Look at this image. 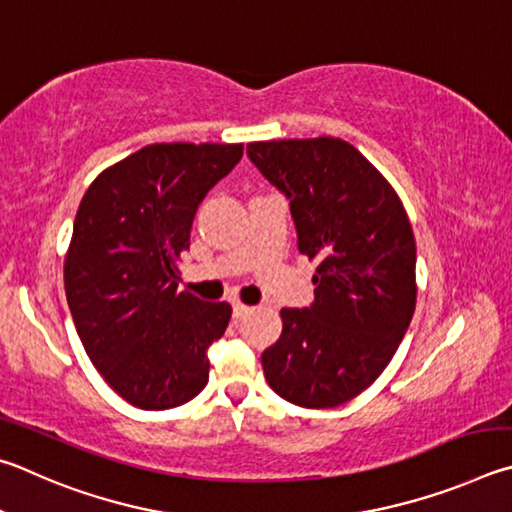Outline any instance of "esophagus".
Listing matches in <instances>:
<instances>
[{
	"instance_id": "esophagus-1",
	"label": "esophagus",
	"mask_w": 512,
	"mask_h": 512,
	"mask_svg": "<svg viewBox=\"0 0 512 512\" xmlns=\"http://www.w3.org/2000/svg\"><path fill=\"white\" fill-rule=\"evenodd\" d=\"M251 310H254V308H251V306H245V303H240V301H233V317H236V319L247 317Z\"/></svg>"
}]
</instances>
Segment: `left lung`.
I'll list each match as a JSON object with an SVG mask.
<instances>
[{"label":"left lung","instance_id":"left-lung-1","mask_svg":"<svg viewBox=\"0 0 512 512\" xmlns=\"http://www.w3.org/2000/svg\"><path fill=\"white\" fill-rule=\"evenodd\" d=\"M290 200L299 251L317 261L310 308H283L263 371L283 400L344 405L387 369L416 310V240L391 184L335 137L247 143Z\"/></svg>","mask_w":512,"mask_h":512}]
</instances>
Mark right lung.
Segmentation results:
<instances>
[{
    "label": "right lung",
    "instance_id": "add662e5",
    "mask_svg": "<svg viewBox=\"0 0 512 512\" xmlns=\"http://www.w3.org/2000/svg\"><path fill=\"white\" fill-rule=\"evenodd\" d=\"M242 143H152L98 175L80 200L65 258V292L85 353L105 382L148 411L184 405L209 382V346L227 301L177 292L206 193Z\"/></svg>",
    "mask_w": 512,
    "mask_h": 512
}]
</instances>
